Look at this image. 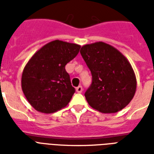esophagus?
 Segmentation results:
<instances>
[{"instance_id":"1","label":"esophagus","mask_w":154,"mask_h":154,"mask_svg":"<svg viewBox=\"0 0 154 154\" xmlns=\"http://www.w3.org/2000/svg\"><path fill=\"white\" fill-rule=\"evenodd\" d=\"M76 91H77V92H78V93H82V86L77 87V88H76Z\"/></svg>"}]
</instances>
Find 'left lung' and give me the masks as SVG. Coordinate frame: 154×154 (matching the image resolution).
<instances>
[{
  "label": "left lung",
  "instance_id": "left-lung-1",
  "mask_svg": "<svg viewBox=\"0 0 154 154\" xmlns=\"http://www.w3.org/2000/svg\"><path fill=\"white\" fill-rule=\"evenodd\" d=\"M92 76L85 97L91 107L101 113H116L132 100L137 87L129 60L104 42L83 45L80 51Z\"/></svg>",
  "mask_w": 154,
  "mask_h": 154
}]
</instances>
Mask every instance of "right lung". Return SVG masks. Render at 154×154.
Instances as JSON below:
<instances>
[{"mask_svg": "<svg viewBox=\"0 0 154 154\" xmlns=\"http://www.w3.org/2000/svg\"><path fill=\"white\" fill-rule=\"evenodd\" d=\"M79 44L62 40L44 45L28 61L23 70L21 87L35 110L54 113L67 106L75 92L65 66L79 53Z\"/></svg>", "mask_w": 154, "mask_h": 154, "instance_id": "1", "label": "right lung"}]
</instances>
